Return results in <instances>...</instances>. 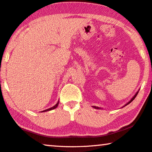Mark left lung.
<instances>
[{
	"mask_svg": "<svg viewBox=\"0 0 152 152\" xmlns=\"http://www.w3.org/2000/svg\"><path fill=\"white\" fill-rule=\"evenodd\" d=\"M138 93H139V91H138V92H137V93L135 94V95H134V97H132V98L131 99V101H130V102H128V103H126V104L124 105V106H126V105H128V104H129V103H131V102H132V101H133V100L134 99V98H135V97H137V94H138ZM93 107H94V108H95V109H101V108H100V107H96V106H93Z\"/></svg>",
	"mask_w": 152,
	"mask_h": 152,
	"instance_id": "1",
	"label": "left lung"
}]
</instances>
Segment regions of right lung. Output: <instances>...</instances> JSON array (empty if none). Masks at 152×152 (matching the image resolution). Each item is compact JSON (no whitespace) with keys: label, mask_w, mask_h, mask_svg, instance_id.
<instances>
[{"label":"right lung","mask_w":152,"mask_h":152,"mask_svg":"<svg viewBox=\"0 0 152 152\" xmlns=\"http://www.w3.org/2000/svg\"><path fill=\"white\" fill-rule=\"evenodd\" d=\"M58 104H59V102L57 103V104L55 105H54L53 107H50V108H49V109H47V110H44V111H42V112H47V111H50V110H53V109H55V108H56L57 107V105H58Z\"/></svg>","instance_id":"right-lung-1"}]
</instances>
